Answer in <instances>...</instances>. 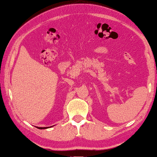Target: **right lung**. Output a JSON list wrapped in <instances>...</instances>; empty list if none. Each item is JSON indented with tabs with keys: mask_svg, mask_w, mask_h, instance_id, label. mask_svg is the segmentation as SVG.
<instances>
[{
	"mask_svg": "<svg viewBox=\"0 0 157 157\" xmlns=\"http://www.w3.org/2000/svg\"><path fill=\"white\" fill-rule=\"evenodd\" d=\"M36 127H37L39 129H45V128H50L51 126H49V127H38V126H36Z\"/></svg>",
	"mask_w": 157,
	"mask_h": 157,
	"instance_id": "add662e5",
	"label": "right lung"
}]
</instances>
